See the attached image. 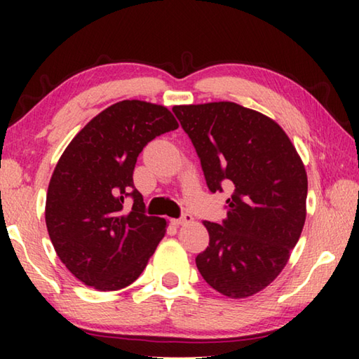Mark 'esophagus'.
Listing matches in <instances>:
<instances>
[{
	"instance_id": "34e87169",
	"label": "esophagus",
	"mask_w": 359,
	"mask_h": 359,
	"mask_svg": "<svg viewBox=\"0 0 359 359\" xmlns=\"http://www.w3.org/2000/svg\"><path fill=\"white\" fill-rule=\"evenodd\" d=\"M191 222H193V215L188 214V212L182 214L180 218H175V220H172L174 224H187V223H191Z\"/></svg>"
}]
</instances>
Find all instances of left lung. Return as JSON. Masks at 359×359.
Here are the masks:
<instances>
[{
	"instance_id": "obj_1",
	"label": "left lung",
	"mask_w": 359,
	"mask_h": 359,
	"mask_svg": "<svg viewBox=\"0 0 359 359\" xmlns=\"http://www.w3.org/2000/svg\"><path fill=\"white\" fill-rule=\"evenodd\" d=\"M209 190L233 193L222 223L204 222L198 271L228 297H247L280 274L306 222L307 174L274 120L236 102L174 106Z\"/></svg>"
}]
</instances>
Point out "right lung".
Segmentation results:
<instances>
[{"label":"right lung","mask_w":359,"mask_h":359,"mask_svg":"<svg viewBox=\"0 0 359 359\" xmlns=\"http://www.w3.org/2000/svg\"><path fill=\"white\" fill-rule=\"evenodd\" d=\"M177 128L166 107L120 101L90 120L58 160L47 191V231L62 263L88 287H128L165 236L166 220L145 215L133 172L145 145Z\"/></svg>","instance_id":"add662e5"}]
</instances>
